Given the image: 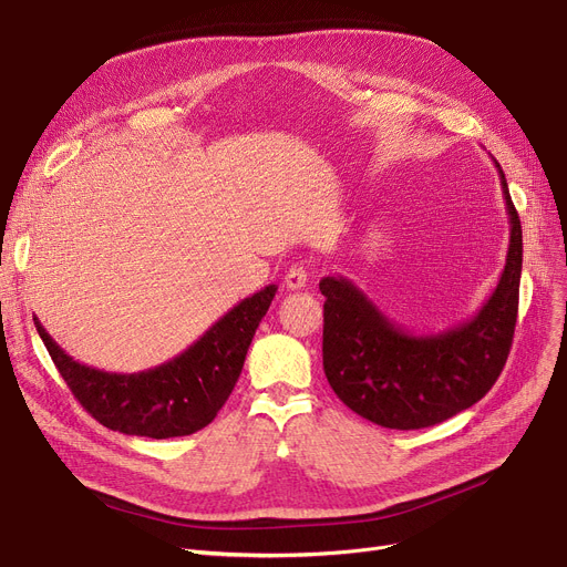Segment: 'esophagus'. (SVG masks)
<instances>
[{"mask_svg": "<svg viewBox=\"0 0 567 567\" xmlns=\"http://www.w3.org/2000/svg\"><path fill=\"white\" fill-rule=\"evenodd\" d=\"M307 279H309V271H307V267H302V265H292V267L288 269V275H286L284 284H286V288H290V290H300V288H305V286H307Z\"/></svg>", "mask_w": 567, "mask_h": 567, "instance_id": "obj_1", "label": "esophagus"}]
</instances>
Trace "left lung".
<instances>
[{
    "label": "left lung",
    "mask_w": 567,
    "mask_h": 567,
    "mask_svg": "<svg viewBox=\"0 0 567 567\" xmlns=\"http://www.w3.org/2000/svg\"><path fill=\"white\" fill-rule=\"evenodd\" d=\"M509 216L505 269L472 319L440 332L393 323L347 277H323V370L337 398L383 427L442 423L480 402L501 377L512 347L524 239L507 178L497 165Z\"/></svg>",
    "instance_id": "1"
}]
</instances>
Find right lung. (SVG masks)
<instances>
[{
  "mask_svg": "<svg viewBox=\"0 0 567 567\" xmlns=\"http://www.w3.org/2000/svg\"><path fill=\"white\" fill-rule=\"evenodd\" d=\"M275 296L277 286H265L220 316L184 353L134 374L87 368L64 353L39 319L34 326L87 414L123 435L167 440L193 435L216 419L235 389L246 351Z\"/></svg>",
  "mask_w": 567,
  "mask_h": 567,
  "instance_id": "add662e5",
  "label": "right lung"
}]
</instances>
